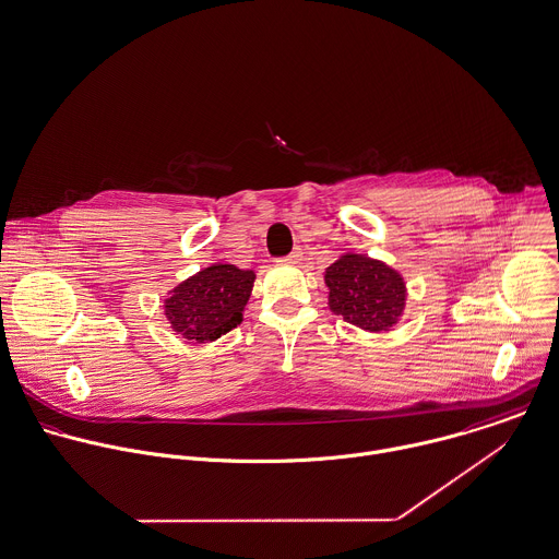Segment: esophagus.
<instances>
[{"label":"esophagus","instance_id":"1","mask_svg":"<svg viewBox=\"0 0 559 559\" xmlns=\"http://www.w3.org/2000/svg\"><path fill=\"white\" fill-rule=\"evenodd\" d=\"M283 263H300L302 261V250L300 248H294L285 259H281Z\"/></svg>","mask_w":559,"mask_h":559}]
</instances>
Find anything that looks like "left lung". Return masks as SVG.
<instances>
[{"label":"left lung","mask_w":559,"mask_h":559,"mask_svg":"<svg viewBox=\"0 0 559 559\" xmlns=\"http://www.w3.org/2000/svg\"><path fill=\"white\" fill-rule=\"evenodd\" d=\"M324 283L331 311L367 333L391 331L406 311V281L380 259L343 252L326 267Z\"/></svg>","instance_id":"1"}]
</instances>
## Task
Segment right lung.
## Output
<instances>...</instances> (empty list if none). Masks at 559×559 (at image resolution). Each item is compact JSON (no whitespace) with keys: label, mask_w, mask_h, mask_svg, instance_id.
Instances as JSON below:
<instances>
[{"label":"right lung","mask_w":559,"mask_h":559,"mask_svg":"<svg viewBox=\"0 0 559 559\" xmlns=\"http://www.w3.org/2000/svg\"><path fill=\"white\" fill-rule=\"evenodd\" d=\"M257 274L233 263H212L181 281L164 298V316L177 335L210 343L237 329Z\"/></svg>","instance_id":"add662e5"}]
</instances>
